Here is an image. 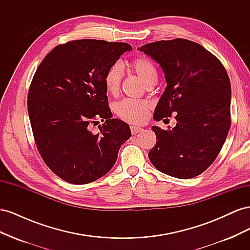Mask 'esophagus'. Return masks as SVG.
I'll return each instance as SVG.
<instances>
[{
    "instance_id": "obj_1",
    "label": "esophagus",
    "mask_w": 250,
    "mask_h": 250,
    "mask_svg": "<svg viewBox=\"0 0 250 250\" xmlns=\"http://www.w3.org/2000/svg\"><path fill=\"white\" fill-rule=\"evenodd\" d=\"M130 129H131V133H132V134H137V133L142 132V131L144 130L143 128L140 127V126H131Z\"/></svg>"
}]
</instances>
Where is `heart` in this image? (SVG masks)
Instances as JSON below:
<instances>
[{
	"instance_id": "b5f03b06",
	"label": "heart",
	"mask_w": 250,
	"mask_h": 250,
	"mask_svg": "<svg viewBox=\"0 0 250 250\" xmlns=\"http://www.w3.org/2000/svg\"><path fill=\"white\" fill-rule=\"evenodd\" d=\"M129 69L138 75L146 86L153 82H157L158 74L156 67L148 58H135L129 63ZM122 77L123 70L119 63H113L108 67L104 75V85L108 94L115 96L119 93ZM115 110L121 119L127 121V122L141 124L145 122L148 118L150 104L147 101L124 99L116 104Z\"/></svg>"
}]
</instances>
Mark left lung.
Masks as SVG:
<instances>
[{
	"instance_id": "obj_1",
	"label": "left lung",
	"mask_w": 250,
	"mask_h": 250,
	"mask_svg": "<svg viewBox=\"0 0 250 250\" xmlns=\"http://www.w3.org/2000/svg\"><path fill=\"white\" fill-rule=\"evenodd\" d=\"M140 51L156 62L167 83L154 109L161 121L176 113V126H152L155 146L149 160L161 172L188 179L216 160L230 127L231 88L222 63L206 48L176 39L150 42Z\"/></svg>"
}]
</instances>
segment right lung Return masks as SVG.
Instances as JSON below:
<instances>
[{
	"label": "right lung",
	"instance_id": "obj_1",
	"mask_svg": "<svg viewBox=\"0 0 250 250\" xmlns=\"http://www.w3.org/2000/svg\"><path fill=\"white\" fill-rule=\"evenodd\" d=\"M125 42L73 41L53 49L37 67L28 94V113L37 149L57 176L85 185L107 174L121 146L131 137L124 121L112 119L104 75ZM101 118V132L91 125Z\"/></svg>",
	"mask_w": 250,
	"mask_h": 250
}]
</instances>
